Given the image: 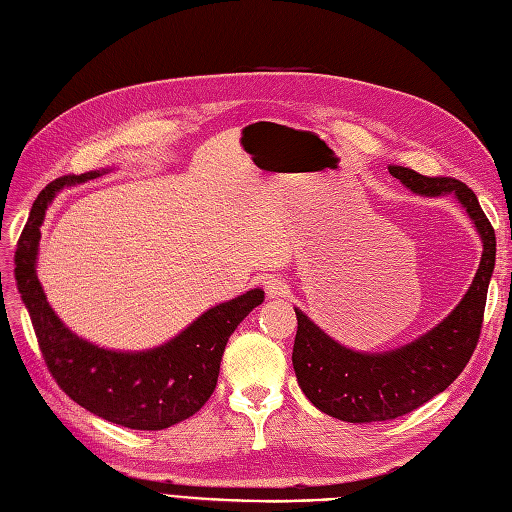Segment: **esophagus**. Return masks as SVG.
I'll list each match as a JSON object with an SVG mask.
<instances>
[{
  "label": "esophagus",
  "instance_id": "1",
  "mask_svg": "<svg viewBox=\"0 0 512 512\" xmlns=\"http://www.w3.org/2000/svg\"><path fill=\"white\" fill-rule=\"evenodd\" d=\"M265 292H267V297L277 299V297H286L290 290L282 277H269V280L265 282Z\"/></svg>",
  "mask_w": 512,
  "mask_h": 512
}]
</instances>
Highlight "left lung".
<instances>
[{"instance_id": "obj_1", "label": "left lung", "mask_w": 512, "mask_h": 512, "mask_svg": "<svg viewBox=\"0 0 512 512\" xmlns=\"http://www.w3.org/2000/svg\"><path fill=\"white\" fill-rule=\"evenodd\" d=\"M389 173L421 196L453 194L474 222L483 256L459 305L438 327L389 352H356L324 333L294 307L299 327L292 365L312 404L346 423H376L404 416L453 384L468 365L483 327L487 288L495 267V232L476 194L451 177H425L406 166Z\"/></svg>"}]
</instances>
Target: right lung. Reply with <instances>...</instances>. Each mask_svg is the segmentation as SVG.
Masks as SVG:
<instances>
[{
  "instance_id": "right-lung-1",
  "label": "right lung",
  "mask_w": 512,
  "mask_h": 512,
  "mask_svg": "<svg viewBox=\"0 0 512 512\" xmlns=\"http://www.w3.org/2000/svg\"><path fill=\"white\" fill-rule=\"evenodd\" d=\"M100 173L106 170L64 175L38 194L17 245L14 275L42 359L59 389L108 423L158 431L185 421L207 404L218 384L228 337L265 301V290H247L241 297L207 309L170 342L143 352L106 350L74 335L53 312L38 280L40 226L59 190L96 179Z\"/></svg>"
}]
</instances>
